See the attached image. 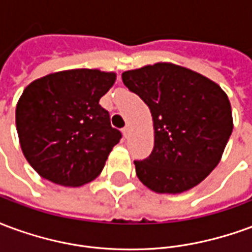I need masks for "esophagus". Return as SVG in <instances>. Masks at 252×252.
<instances>
[{
    "mask_svg": "<svg viewBox=\"0 0 252 252\" xmlns=\"http://www.w3.org/2000/svg\"><path fill=\"white\" fill-rule=\"evenodd\" d=\"M123 133H124V136L128 137L129 136V133H131V126H126L123 128Z\"/></svg>",
    "mask_w": 252,
    "mask_h": 252,
    "instance_id": "esophagus-1",
    "label": "esophagus"
}]
</instances>
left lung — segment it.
<instances>
[{
    "instance_id": "left-lung-1",
    "label": "left lung",
    "mask_w": 252,
    "mask_h": 252,
    "mask_svg": "<svg viewBox=\"0 0 252 252\" xmlns=\"http://www.w3.org/2000/svg\"><path fill=\"white\" fill-rule=\"evenodd\" d=\"M121 78L153 116L154 150L135 160L137 178L160 194L198 185L219 164L232 133L225 92L198 72L166 62L124 71Z\"/></svg>"
}]
</instances>
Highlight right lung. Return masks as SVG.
Instances as JSON below:
<instances>
[{
  "instance_id": "right-lung-1",
  "label": "right lung",
  "mask_w": 252,
  "mask_h": 252,
  "mask_svg": "<svg viewBox=\"0 0 252 252\" xmlns=\"http://www.w3.org/2000/svg\"><path fill=\"white\" fill-rule=\"evenodd\" d=\"M115 72L75 68L31 82L16 106L23 154L37 174L62 186H82L102 171L121 133L99 105Z\"/></svg>"
}]
</instances>
